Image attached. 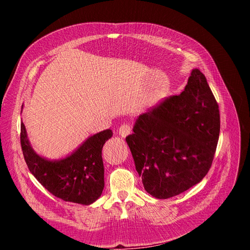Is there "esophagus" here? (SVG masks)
<instances>
[{
    "mask_svg": "<svg viewBox=\"0 0 250 250\" xmlns=\"http://www.w3.org/2000/svg\"><path fill=\"white\" fill-rule=\"evenodd\" d=\"M118 132H119V135L121 138H126L128 134H130L131 127L128 124H123V125H121V127L119 128Z\"/></svg>",
    "mask_w": 250,
    "mask_h": 250,
    "instance_id": "1",
    "label": "esophagus"
}]
</instances>
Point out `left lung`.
I'll use <instances>...</instances> for the list:
<instances>
[{"mask_svg": "<svg viewBox=\"0 0 250 250\" xmlns=\"http://www.w3.org/2000/svg\"><path fill=\"white\" fill-rule=\"evenodd\" d=\"M219 133V106L206 76L194 69L184 92L138 117L126 142L145 190L167 199L207 175Z\"/></svg>", "mask_w": 250, "mask_h": 250, "instance_id": "obj_1", "label": "left lung"}]
</instances>
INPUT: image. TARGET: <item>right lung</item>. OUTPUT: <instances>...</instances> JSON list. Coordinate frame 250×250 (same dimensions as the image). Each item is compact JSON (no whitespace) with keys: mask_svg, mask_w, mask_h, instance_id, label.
I'll return each instance as SVG.
<instances>
[{"mask_svg":"<svg viewBox=\"0 0 250 250\" xmlns=\"http://www.w3.org/2000/svg\"><path fill=\"white\" fill-rule=\"evenodd\" d=\"M111 137L110 129L89 135L72 153L50 160L35 152L24 123L21 124V145L29 171L51 194L83 206L94 203L103 192L102 148Z\"/></svg>","mask_w":250,"mask_h":250,"instance_id":"right-lung-1","label":"right lung"}]
</instances>
